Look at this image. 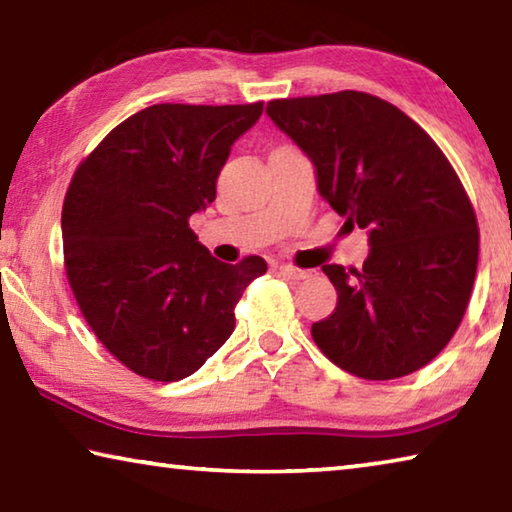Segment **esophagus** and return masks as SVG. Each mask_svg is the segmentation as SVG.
Instances as JSON below:
<instances>
[{"label":"esophagus","mask_w":512,"mask_h":512,"mask_svg":"<svg viewBox=\"0 0 512 512\" xmlns=\"http://www.w3.org/2000/svg\"><path fill=\"white\" fill-rule=\"evenodd\" d=\"M277 271H280V275L289 277V280H305V277L309 275L307 271H302V268H296L291 264H280V266H277Z\"/></svg>","instance_id":"obj_1"}]
</instances>
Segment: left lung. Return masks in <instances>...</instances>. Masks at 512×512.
Returning <instances> with one entry per match:
<instances>
[{"instance_id":"obj_1","label":"left lung","mask_w":512,"mask_h":512,"mask_svg":"<svg viewBox=\"0 0 512 512\" xmlns=\"http://www.w3.org/2000/svg\"><path fill=\"white\" fill-rule=\"evenodd\" d=\"M266 115L314 164L318 194L368 232L363 268L325 264L336 309L311 325L329 361L397 379L436 357L470 302L479 230L436 142L366 92L268 101Z\"/></svg>"}]
</instances>
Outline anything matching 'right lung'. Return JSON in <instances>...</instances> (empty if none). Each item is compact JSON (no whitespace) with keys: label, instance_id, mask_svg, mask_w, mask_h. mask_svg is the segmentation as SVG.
Masks as SVG:
<instances>
[{"label":"right lung","instance_id":"right-lung-1","mask_svg":"<svg viewBox=\"0 0 512 512\" xmlns=\"http://www.w3.org/2000/svg\"><path fill=\"white\" fill-rule=\"evenodd\" d=\"M262 115L248 106H149L81 162L63 205L69 287L112 357L140 377L178 381L235 329L241 293L262 257L225 264L189 228L216 198V178Z\"/></svg>","mask_w":512,"mask_h":512}]
</instances>
